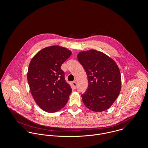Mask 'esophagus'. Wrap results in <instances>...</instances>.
I'll list each match as a JSON object with an SVG mask.
<instances>
[{
    "mask_svg": "<svg viewBox=\"0 0 148 148\" xmlns=\"http://www.w3.org/2000/svg\"><path fill=\"white\" fill-rule=\"evenodd\" d=\"M72 86H73V88H74V89H76V88L77 84H76V82L75 81L73 82L72 83Z\"/></svg>",
    "mask_w": 148,
    "mask_h": 148,
    "instance_id": "esophagus-1",
    "label": "esophagus"
}]
</instances>
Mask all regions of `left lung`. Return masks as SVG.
<instances>
[{
	"label": "left lung",
	"mask_w": 148,
	"mask_h": 148,
	"mask_svg": "<svg viewBox=\"0 0 148 148\" xmlns=\"http://www.w3.org/2000/svg\"><path fill=\"white\" fill-rule=\"evenodd\" d=\"M77 59L88 81V88L82 95L85 106L96 112L107 110L121 90V74L117 65L105 53L94 49L80 52Z\"/></svg>",
	"instance_id": "1"
}]
</instances>
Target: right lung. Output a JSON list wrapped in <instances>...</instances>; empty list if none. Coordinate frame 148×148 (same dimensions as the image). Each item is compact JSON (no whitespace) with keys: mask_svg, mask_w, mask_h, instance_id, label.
<instances>
[{"mask_svg":"<svg viewBox=\"0 0 148 148\" xmlns=\"http://www.w3.org/2000/svg\"><path fill=\"white\" fill-rule=\"evenodd\" d=\"M72 52L59 46H50L38 52L29 64L27 80L33 98L42 109L58 112L66 105L71 93L65 80L62 64Z\"/></svg>","mask_w":148,"mask_h":148,"instance_id":"add662e5","label":"right lung"}]
</instances>
